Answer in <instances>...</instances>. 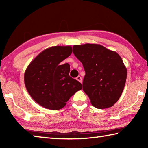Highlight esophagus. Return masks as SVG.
Returning <instances> with one entry per match:
<instances>
[{"mask_svg":"<svg viewBox=\"0 0 148 148\" xmlns=\"http://www.w3.org/2000/svg\"><path fill=\"white\" fill-rule=\"evenodd\" d=\"M76 80H77L78 81H79L80 83H82V77H81L80 76H77V77H76Z\"/></svg>","mask_w":148,"mask_h":148,"instance_id":"obj_1","label":"esophagus"}]
</instances>
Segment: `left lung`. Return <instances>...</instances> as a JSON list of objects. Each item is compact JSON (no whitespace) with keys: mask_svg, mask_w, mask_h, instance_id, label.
Listing matches in <instances>:
<instances>
[{"mask_svg":"<svg viewBox=\"0 0 148 148\" xmlns=\"http://www.w3.org/2000/svg\"><path fill=\"white\" fill-rule=\"evenodd\" d=\"M73 53L85 71L83 90L92 106L111 108L117 102L127 79V68L121 56L97 44L73 46Z\"/></svg>","mask_w":148,"mask_h":148,"instance_id":"obj_1","label":"left lung"}]
</instances>
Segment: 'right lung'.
<instances>
[{
  "instance_id": "add662e5",
  "label": "right lung",
  "mask_w": 148,
  "mask_h": 148,
  "mask_svg": "<svg viewBox=\"0 0 148 148\" xmlns=\"http://www.w3.org/2000/svg\"><path fill=\"white\" fill-rule=\"evenodd\" d=\"M72 52L71 46H55L37 55L26 69L24 81L31 97L43 108L58 110L82 89L79 81L69 76L70 65L61 62Z\"/></svg>"
}]
</instances>
